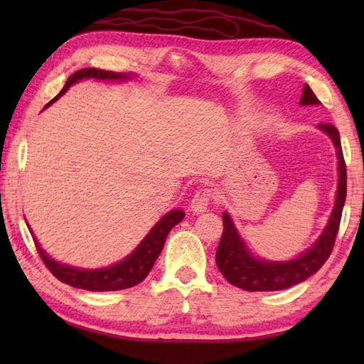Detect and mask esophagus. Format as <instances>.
<instances>
[{
    "mask_svg": "<svg viewBox=\"0 0 364 364\" xmlns=\"http://www.w3.org/2000/svg\"><path fill=\"white\" fill-rule=\"evenodd\" d=\"M213 197V193L210 188H199L196 191V194L193 197V200H191V210L196 212V213H200L207 210L208 204H210Z\"/></svg>",
    "mask_w": 364,
    "mask_h": 364,
    "instance_id": "obj_1",
    "label": "esophagus"
}]
</instances>
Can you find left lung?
<instances>
[{
  "label": "left lung",
  "mask_w": 364,
  "mask_h": 364,
  "mask_svg": "<svg viewBox=\"0 0 364 364\" xmlns=\"http://www.w3.org/2000/svg\"><path fill=\"white\" fill-rule=\"evenodd\" d=\"M301 106L319 104V100L308 85L304 86V95L300 97ZM324 133H328L337 149L338 159V186L334 210L331 213L329 223L326 226L318 241L300 257L289 262H264L250 254L247 245L239 237L230 215L223 213V234H221L217 249V267L232 286L249 292H268L282 291L292 287L299 282L310 278L323 267L328 260L341 226L342 208L347 197V167L341 146L338 130L332 123H319L318 125Z\"/></svg>",
  "instance_id": "1"
}]
</instances>
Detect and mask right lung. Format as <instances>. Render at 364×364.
I'll use <instances>...</instances> for the list:
<instances>
[{"instance_id": "right-lung-1", "label": "right lung", "mask_w": 364, "mask_h": 364, "mask_svg": "<svg viewBox=\"0 0 364 364\" xmlns=\"http://www.w3.org/2000/svg\"><path fill=\"white\" fill-rule=\"evenodd\" d=\"M82 78L120 80V78H128V75H122V73L107 72L101 69L77 70L75 73H72L69 80H67L63 91H60L54 100L49 101L45 107L51 106L58 97L63 96L65 91L69 90L70 85L77 83L78 80ZM183 218H184L183 210H171L170 213L165 215V217H162V220L152 228L151 232L147 234V236L143 239V242L134 249L133 254L128 255L125 260H122L120 263L112 264V267L109 268H101V269H82V268L69 267V264L54 262L53 258L40 247V244L35 237L33 241L43 263L46 264V268L51 271L59 281H63L72 287L86 289V291H95V292L120 291V289H128L139 284V282L149 274L154 263H156L157 257L164 249L165 239H167L170 230L175 225L180 223Z\"/></svg>"}]
</instances>
